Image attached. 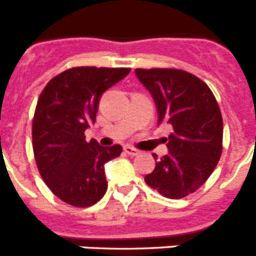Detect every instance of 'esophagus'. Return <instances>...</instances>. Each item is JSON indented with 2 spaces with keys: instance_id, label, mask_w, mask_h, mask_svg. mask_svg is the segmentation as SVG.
Here are the masks:
<instances>
[{
  "instance_id": "34e87169",
  "label": "esophagus",
  "mask_w": 256,
  "mask_h": 256,
  "mask_svg": "<svg viewBox=\"0 0 256 256\" xmlns=\"http://www.w3.org/2000/svg\"><path fill=\"white\" fill-rule=\"evenodd\" d=\"M124 152L128 154V155L130 156H137L140 154V151L136 150V148H130V146H126V148H124Z\"/></svg>"
}]
</instances>
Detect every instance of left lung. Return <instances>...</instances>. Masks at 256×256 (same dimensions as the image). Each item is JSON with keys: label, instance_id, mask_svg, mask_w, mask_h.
I'll list each match as a JSON object with an SVG mask.
<instances>
[{"label": "left lung", "instance_id": "1", "mask_svg": "<svg viewBox=\"0 0 256 256\" xmlns=\"http://www.w3.org/2000/svg\"><path fill=\"white\" fill-rule=\"evenodd\" d=\"M134 73L152 96L158 126H173L168 154L156 162L144 182L165 198H182L202 186L218 164L223 140L219 106L210 88L194 74L177 69Z\"/></svg>", "mask_w": 256, "mask_h": 256}]
</instances>
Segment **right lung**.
<instances>
[{"mask_svg":"<svg viewBox=\"0 0 256 256\" xmlns=\"http://www.w3.org/2000/svg\"><path fill=\"white\" fill-rule=\"evenodd\" d=\"M126 68L80 66L52 78L40 94L33 119V151L38 170L54 194L73 206L87 208L105 195V164L122 146L86 141L106 90L126 78Z\"/></svg>","mask_w":256,"mask_h":256,"instance_id":"obj_1","label":"right lung"}]
</instances>
